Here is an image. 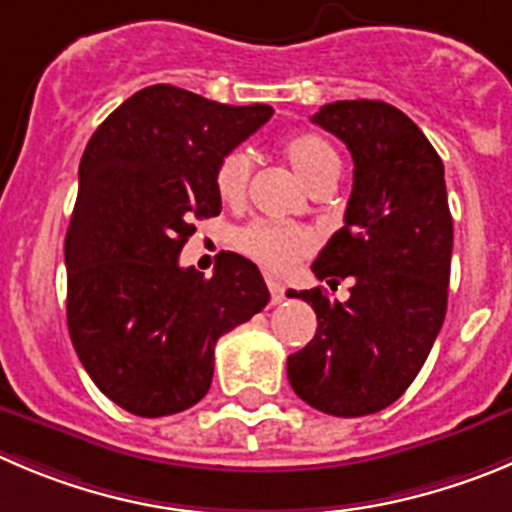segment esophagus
Wrapping results in <instances>:
<instances>
[{"label": "esophagus", "mask_w": 512, "mask_h": 512, "mask_svg": "<svg viewBox=\"0 0 512 512\" xmlns=\"http://www.w3.org/2000/svg\"><path fill=\"white\" fill-rule=\"evenodd\" d=\"M267 290H270V300H272V305L283 303V298H285V288H283V283H280V280L267 278Z\"/></svg>", "instance_id": "1"}]
</instances>
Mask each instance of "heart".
<instances>
[{"mask_svg":"<svg viewBox=\"0 0 512 512\" xmlns=\"http://www.w3.org/2000/svg\"><path fill=\"white\" fill-rule=\"evenodd\" d=\"M285 159L308 186L318 184L326 176H338V166H341L331 143L313 133L290 138L285 143ZM250 174L252 154L247 148H232L229 154H224L214 171V186H217L219 199L229 204L242 202L247 194V184H250ZM234 245L255 262H260L265 270L285 272L313 250L315 237L310 229L298 227V224H275L255 219L234 232Z\"/></svg>","mask_w":512,"mask_h":512,"instance_id":"obj_1","label":"heart"}]
</instances>
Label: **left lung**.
Masks as SVG:
<instances>
[{
  "label": "left lung",
  "instance_id": "left-lung-1",
  "mask_svg": "<svg viewBox=\"0 0 512 512\" xmlns=\"http://www.w3.org/2000/svg\"><path fill=\"white\" fill-rule=\"evenodd\" d=\"M310 121L353 156L343 227L313 272L338 288L288 290L313 305L318 331L288 358L295 394L333 417H364L394 404L417 379L447 313L452 214L444 166L417 123L381 100H336Z\"/></svg>",
  "mask_w": 512,
  "mask_h": 512
}]
</instances>
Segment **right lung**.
<instances>
[{
    "label": "right lung",
    "mask_w": 512,
    "mask_h": 512,
    "mask_svg": "<svg viewBox=\"0 0 512 512\" xmlns=\"http://www.w3.org/2000/svg\"><path fill=\"white\" fill-rule=\"evenodd\" d=\"M270 116V105L148 85L85 146L65 237L68 331L95 386L136 417L194 407L212 386L219 336L270 300L237 252H222L212 278L179 265L194 219L222 212L219 159Z\"/></svg>",
    "instance_id": "add662e5"
}]
</instances>
